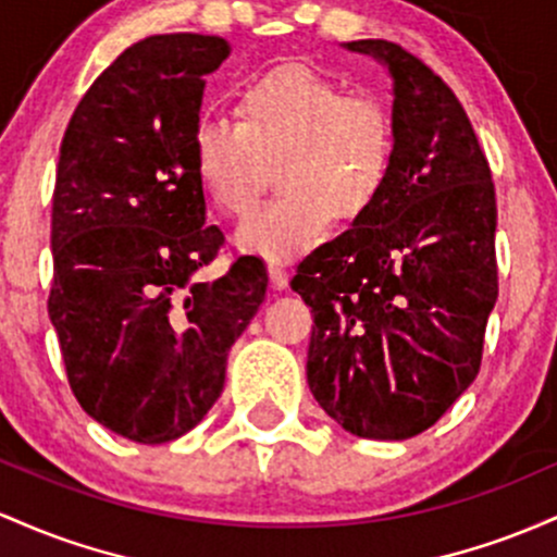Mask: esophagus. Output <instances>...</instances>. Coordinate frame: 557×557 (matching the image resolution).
<instances>
[{
    "label": "esophagus",
    "instance_id": "34e87169",
    "mask_svg": "<svg viewBox=\"0 0 557 557\" xmlns=\"http://www.w3.org/2000/svg\"><path fill=\"white\" fill-rule=\"evenodd\" d=\"M268 276H271V284L276 286V289H286V284H289V273H286L284 262L278 260L268 262Z\"/></svg>",
    "mask_w": 557,
    "mask_h": 557
}]
</instances>
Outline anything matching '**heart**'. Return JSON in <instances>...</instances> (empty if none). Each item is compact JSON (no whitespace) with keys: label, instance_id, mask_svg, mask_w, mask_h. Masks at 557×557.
Returning a JSON list of instances; mask_svg holds the SVG:
<instances>
[{"label":"heart","instance_id":"1","mask_svg":"<svg viewBox=\"0 0 557 557\" xmlns=\"http://www.w3.org/2000/svg\"><path fill=\"white\" fill-rule=\"evenodd\" d=\"M234 117L205 115L191 128V165L202 191L226 215L252 208L268 165L278 162V199L236 231V245L260 258L308 252L331 221L373 210L395 165V126L373 99L349 97L305 65H276L236 89Z\"/></svg>","mask_w":557,"mask_h":557}]
</instances>
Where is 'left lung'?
<instances>
[{
	"label": "left lung",
	"instance_id": "1",
	"mask_svg": "<svg viewBox=\"0 0 557 557\" xmlns=\"http://www.w3.org/2000/svg\"><path fill=\"white\" fill-rule=\"evenodd\" d=\"M392 76L395 165L352 228L297 265L310 305L308 384L362 440H410L453 408L481 366L497 302L490 162L453 89L399 44L347 41Z\"/></svg>",
	"mask_w": 557,
	"mask_h": 557
}]
</instances>
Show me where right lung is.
Returning a JSON list of instances; mask_svg holds the SVG:
<instances>
[{"label":"right lung","mask_w":557,"mask_h":557,"mask_svg":"<svg viewBox=\"0 0 557 557\" xmlns=\"http://www.w3.org/2000/svg\"><path fill=\"white\" fill-rule=\"evenodd\" d=\"M226 58L221 36L136 41L62 136L49 318L81 408L139 445L178 440L208 416L228 349L265 299V262L252 255L197 278L223 231L205 223L189 139L205 76Z\"/></svg>","instance_id":"add662e5"}]
</instances>
